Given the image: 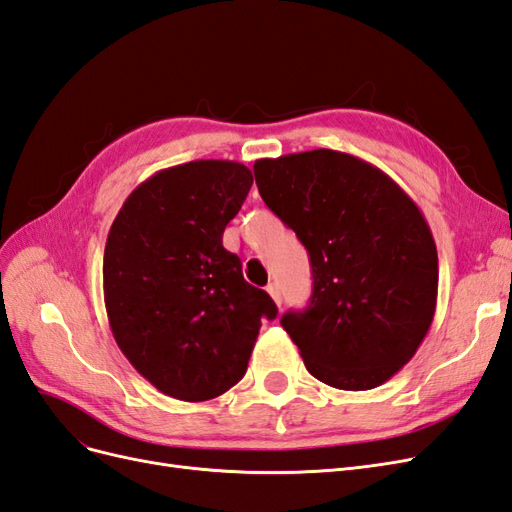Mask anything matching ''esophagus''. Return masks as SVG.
<instances>
[{
    "mask_svg": "<svg viewBox=\"0 0 512 512\" xmlns=\"http://www.w3.org/2000/svg\"><path fill=\"white\" fill-rule=\"evenodd\" d=\"M267 292L271 294V299L275 301V305L280 307V305H282V292H280V286H277L275 282H271V284L267 286Z\"/></svg>",
    "mask_w": 512,
    "mask_h": 512,
    "instance_id": "esophagus-1",
    "label": "esophagus"
}]
</instances>
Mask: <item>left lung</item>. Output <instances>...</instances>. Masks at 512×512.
Segmentation results:
<instances>
[{
  "mask_svg": "<svg viewBox=\"0 0 512 512\" xmlns=\"http://www.w3.org/2000/svg\"><path fill=\"white\" fill-rule=\"evenodd\" d=\"M254 177L309 254L312 299L282 316L307 371L342 391L376 389L436 314L438 252L421 209L380 168L333 149L256 160Z\"/></svg>",
  "mask_w": 512,
  "mask_h": 512,
  "instance_id": "1",
  "label": "left lung"
}]
</instances>
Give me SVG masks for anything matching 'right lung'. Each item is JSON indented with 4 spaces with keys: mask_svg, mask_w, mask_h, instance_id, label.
Returning <instances> with one entry per match:
<instances>
[{
    "mask_svg": "<svg viewBox=\"0 0 512 512\" xmlns=\"http://www.w3.org/2000/svg\"><path fill=\"white\" fill-rule=\"evenodd\" d=\"M254 183L230 160L164 168L126 198L104 247V303L117 346L158 391L207 401L247 369L277 307L224 250L226 224Z\"/></svg>",
    "mask_w": 512,
    "mask_h": 512,
    "instance_id": "add662e5",
    "label": "right lung"
}]
</instances>
